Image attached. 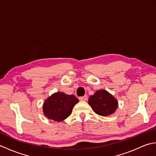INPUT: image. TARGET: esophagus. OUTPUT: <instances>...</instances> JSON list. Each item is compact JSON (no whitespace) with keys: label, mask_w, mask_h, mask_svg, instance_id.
Wrapping results in <instances>:
<instances>
[{"label":"esophagus","mask_w":156,"mask_h":156,"mask_svg":"<svg viewBox=\"0 0 156 156\" xmlns=\"http://www.w3.org/2000/svg\"><path fill=\"white\" fill-rule=\"evenodd\" d=\"M87 98H88L87 95H84V96H83V97H79V100L81 101H85L87 100Z\"/></svg>","instance_id":"1"}]
</instances>
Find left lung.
Segmentation results:
<instances>
[{
    "instance_id": "1",
    "label": "left lung",
    "mask_w": 156,
    "mask_h": 156,
    "mask_svg": "<svg viewBox=\"0 0 156 156\" xmlns=\"http://www.w3.org/2000/svg\"><path fill=\"white\" fill-rule=\"evenodd\" d=\"M88 104L97 115L107 116L116 111L118 102L107 90H100L90 96L88 99Z\"/></svg>"
}]
</instances>
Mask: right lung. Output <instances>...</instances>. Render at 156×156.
<instances>
[{"mask_svg": "<svg viewBox=\"0 0 156 156\" xmlns=\"http://www.w3.org/2000/svg\"><path fill=\"white\" fill-rule=\"evenodd\" d=\"M78 102V99L74 95L56 92L45 101L43 110L49 119L62 121L71 115L73 107Z\"/></svg>", "mask_w": 156, "mask_h": 156, "instance_id": "add662e5", "label": "right lung"}]
</instances>
